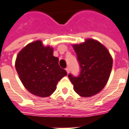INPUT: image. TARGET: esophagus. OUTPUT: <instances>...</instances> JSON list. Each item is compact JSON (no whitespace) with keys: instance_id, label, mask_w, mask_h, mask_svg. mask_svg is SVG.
Instances as JSON below:
<instances>
[{"instance_id":"obj_1","label":"esophagus","mask_w":129,"mask_h":129,"mask_svg":"<svg viewBox=\"0 0 129 129\" xmlns=\"http://www.w3.org/2000/svg\"><path fill=\"white\" fill-rule=\"evenodd\" d=\"M66 72H67V73L68 74V73H70V68L67 67L66 68Z\"/></svg>"}]
</instances>
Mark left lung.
I'll return each mask as SVG.
<instances>
[{
	"instance_id": "8db88e82",
	"label": "left lung",
	"mask_w": 129,
	"mask_h": 129,
	"mask_svg": "<svg viewBox=\"0 0 129 129\" xmlns=\"http://www.w3.org/2000/svg\"><path fill=\"white\" fill-rule=\"evenodd\" d=\"M73 47L81 68L77 77L68 75L74 90L81 97L96 95L105 87L111 75L113 66L111 54L104 45L92 39L73 44Z\"/></svg>"
}]
</instances>
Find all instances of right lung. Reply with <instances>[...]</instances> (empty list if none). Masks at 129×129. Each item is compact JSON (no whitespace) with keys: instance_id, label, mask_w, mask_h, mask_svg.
<instances>
[{"instance_id":"1","label":"right lung","mask_w":129,"mask_h":129,"mask_svg":"<svg viewBox=\"0 0 129 129\" xmlns=\"http://www.w3.org/2000/svg\"><path fill=\"white\" fill-rule=\"evenodd\" d=\"M53 48L44 46L38 40L25 46L16 56V70L24 87L38 97L51 95L56 84L67 75L59 66V59L54 56Z\"/></svg>"}]
</instances>
